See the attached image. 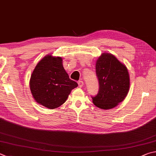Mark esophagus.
Masks as SVG:
<instances>
[{
  "mask_svg": "<svg viewBox=\"0 0 156 156\" xmlns=\"http://www.w3.org/2000/svg\"><path fill=\"white\" fill-rule=\"evenodd\" d=\"M78 86L79 87L82 88L84 86V83H83V81H79L78 82Z\"/></svg>",
  "mask_w": 156,
  "mask_h": 156,
  "instance_id": "34e87169",
  "label": "esophagus"
}]
</instances>
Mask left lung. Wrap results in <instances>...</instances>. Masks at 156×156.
Returning a JSON list of instances; mask_svg holds the SVG:
<instances>
[{
    "mask_svg": "<svg viewBox=\"0 0 156 156\" xmlns=\"http://www.w3.org/2000/svg\"><path fill=\"white\" fill-rule=\"evenodd\" d=\"M99 92L92 97L93 103L101 109L108 110L123 101L129 89V75L125 65L110 53L104 52L96 61Z\"/></svg>",
    "mask_w": 156,
    "mask_h": 156,
    "instance_id": "1",
    "label": "left lung"
}]
</instances>
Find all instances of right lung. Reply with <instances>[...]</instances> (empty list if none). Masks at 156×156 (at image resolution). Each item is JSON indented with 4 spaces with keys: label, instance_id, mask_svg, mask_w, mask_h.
I'll return each instance as SVG.
<instances>
[{
    "label": "right lung",
    "instance_id": "obj_1",
    "mask_svg": "<svg viewBox=\"0 0 156 156\" xmlns=\"http://www.w3.org/2000/svg\"><path fill=\"white\" fill-rule=\"evenodd\" d=\"M62 62L60 56L48 55L37 64L30 76L29 85L34 100L49 109L61 106L78 87L69 78Z\"/></svg>",
    "mask_w": 156,
    "mask_h": 156
}]
</instances>
